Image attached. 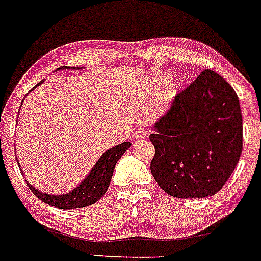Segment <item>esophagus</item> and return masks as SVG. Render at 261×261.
I'll use <instances>...</instances> for the list:
<instances>
[{
    "instance_id": "34e87169",
    "label": "esophagus",
    "mask_w": 261,
    "mask_h": 261,
    "mask_svg": "<svg viewBox=\"0 0 261 261\" xmlns=\"http://www.w3.org/2000/svg\"><path fill=\"white\" fill-rule=\"evenodd\" d=\"M134 137L137 139H143L148 137V129L144 127H138L136 130H134Z\"/></svg>"
}]
</instances>
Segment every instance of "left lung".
Wrapping results in <instances>:
<instances>
[{
	"label": "left lung",
	"instance_id": "left-lung-1",
	"mask_svg": "<svg viewBox=\"0 0 261 261\" xmlns=\"http://www.w3.org/2000/svg\"><path fill=\"white\" fill-rule=\"evenodd\" d=\"M150 172L172 197L214 195L228 181L243 150V117L232 87L205 69L176 94L149 136Z\"/></svg>",
	"mask_w": 261,
	"mask_h": 261
}]
</instances>
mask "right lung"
Wrapping results in <instances>:
<instances>
[{
    "label": "right lung",
    "mask_w": 261,
    "mask_h": 261,
    "mask_svg": "<svg viewBox=\"0 0 261 261\" xmlns=\"http://www.w3.org/2000/svg\"><path fill=\"white\" fill-rule=\"evenodd\" d=\"M42 82L43 81H41L37 86H40ZM37 86H35L33 88H36ZM129 147L130 143L124 142L107 150L100 156L96 165L92 168L88 176L75 189L72 190L71 193L61 195H51L46 194V193H41L40 190L35 189L30 183H27V186H29L30 189L33 192V194L40 200L55 206V208L78 209L83 208V206L92 205V204L96 203L106 194L109 183H111L117 162H118V159Z\"/></svg>",
    "instance_id": "obj_1"
}]
</instances>
